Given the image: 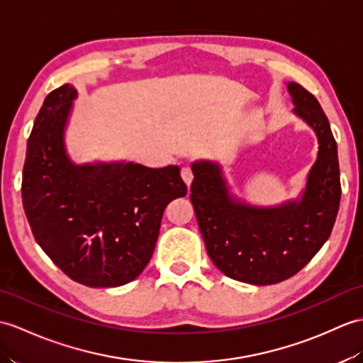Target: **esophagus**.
Masks as SVG:
<instances>
[{
	"label": "esophagus",
	"mask_w": 363,
	"mask_h": 363,
	"mask_svg": "<svg viewBox=\"0 0 363 363\" xmlns=\"http://www.w3.org/2000/svg\"><path fill=\"white\" fill-rule=\"evenodd\" d=\"M181 176H182V179H184V182L187 184V185H190L191 184V179H193V172H191V165L190 164H185V165H182V168H181Z\"/></svg>",
	"instance_id": "esophagus-1"
}]
</instances>
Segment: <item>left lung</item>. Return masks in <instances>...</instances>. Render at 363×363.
I'll use <instances>...</instances> for the list:
<instances>
[{
	"label": "left lung",
	"mask_w": 363,
	"mask_h": 363,
	"mask_svg": "<svg viewBox=\"0 0 363 363\" xmlns=\"http://www.w3.org/2000/svg\"><path fill=\"white\" fill-rule=\"evenodd\" d=\"M294 111L318 138V156L300 202L263 210L227 195L220 168L193 165L190 199L207 254L223 274L250 284H275L300 272L330 238L340 206L337 143L317 99L291 82Z\"/></svg>",
	"instance_id": "obj_1"
}]
</instances>
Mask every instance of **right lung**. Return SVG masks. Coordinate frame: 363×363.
<instances>
[{"label":"right lung","mask_w":363,"mask_h":363,"mask_svg":"<svg viewBox=\"0 0 363 363\" xmlns=\"http://www.w3.org/2000/svg\"><path fill=\"white\" fill-rule=\"evenodd\" d=\"M75 89L49 92L28 140L21 198L33 238L62 271L91 288L139 277L153 255L167 204L187 195L179 168L74 165L63 128Z\"/></svg>","instance_id":"add662e5"}]
</instances>
